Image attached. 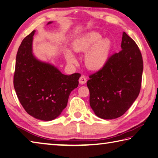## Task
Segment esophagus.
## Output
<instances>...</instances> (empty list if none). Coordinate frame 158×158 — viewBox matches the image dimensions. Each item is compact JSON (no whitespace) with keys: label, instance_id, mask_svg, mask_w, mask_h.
<instances>
[{"label":"esophagus","instance_id":"obj_1","mask_svg":"<svg viewBox=\"0 0 158 158\" xmlns=\"http://www.w3.org/2000/svg\"><path fill=\"white\" fill-rule=\"evenodd\" d=\"M87 82V79H86V77L84 75H81L80 77L79 78V83L81 85L85 84V83Z\"/></svg>","mask_w":158,"mask_h":158}]
</instances>
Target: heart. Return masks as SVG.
<instances>
[{
  "label": "heart",
  "mask_w": 158,
  "mask_h": 158,
  "mask_svg": "<svg viewBox=\"0 0 158 158\" xmlns=\"http://www.w3.org/2000/svg\"><path fill=\"white\" fill-rule=\"evenodd\" d=\"M113 43L108 38H103L100 33L92 31L87 33L73 43V49L77 53H85L84 62L86 67L92 70H99L109 61ZM66 61L75 64L77 58L73 53L66 50Z\"/></svg>",
  "instance_id": "obj_1"
}]
</instances>
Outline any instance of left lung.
Masks as SVG:
<instances>
[{"instance_id":"obj_1","label":"left lung","mask_w":158,"mask_h":158,"mask_svg":"<svg viewBox=\"0 0 158 158\" xmlns=\"http://www.w3.org/2000/svg\"><path fill=\"white\" fill-rule=\"evenodd\" d=\"M122 51L111 56L105 66L89 76V105L96 116L104 119L123 115L138 97L143 62L139 48L125 32Z\"/></svg>"}]
</instances>
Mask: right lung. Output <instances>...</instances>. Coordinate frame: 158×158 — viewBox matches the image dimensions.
<instances>
[{
    "mask_svg": "<svg viewBox=\"0 0 158 158\" xmlns=\"http://www.w3.org/2000/svg\"><path fill=\"white\" fill-rule=\"evenodd\" d=\"M35 32L25 37L19 47L13 85L20 103L30 115L51 121L66 108L70 94L78 86L81 75H64L54 65L36 58L32 52Z\"/></svg>",
    "mask_w": 158,
    "mask_h": 158,
    "instance_id": "add662e5",
    "label": "right lung"
}]
</instances>
